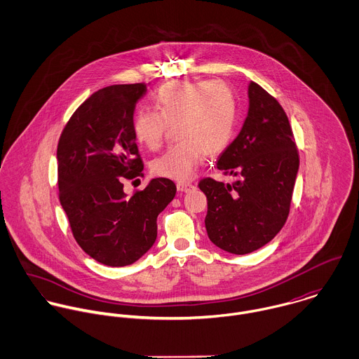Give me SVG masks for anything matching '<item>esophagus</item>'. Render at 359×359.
<instances>
[{
    "label": "esophagus",
    "instance_id": "esophagus-1",
    "mask_svg": "<svg viewBox=\"0 0 359 359\" xmlns=\"http://www.w3.org/2000/svg\"><path fill=\"white\" fill-rule=\"evenodd\" d=\"M177 189L180 192H191V191L195 189V185L189 184V182H178L177 184Z\"/></svg>",
    "mask_w": 359,
    "mask_h": 359
}]
</instances>
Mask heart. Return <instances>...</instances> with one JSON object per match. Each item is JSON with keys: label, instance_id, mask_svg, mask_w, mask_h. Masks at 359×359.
<instances>
[{"label": "heart", "instance_id": "heart-1", "mask_svg": "<svg viewBox=\"0 0 359 359\" xmlns=\"http://www.w3.org/2000/svg\"><path fill=\"white\" fill-rule=\"evenodd\" d=\"M156 110H138L133 131L140 144L157 149L168 127H175L180 141L152 164L154 172L174 181H188L205 154L224 152L236 130L238 102L222 81L175 80L164 84L154 98Z\"/></svg>", "mask_w": 359, "mask_h": 359}]
</instances>
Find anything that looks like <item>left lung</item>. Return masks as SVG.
<instances>
[{"label": "left lung", "instance_id": "obj_1", "mask_svg": "<svg viewBox=\"0 0 359 359\" xmlns=\"http://www.w3.org/2000/svg\"><path fill=\"white\" fill-rule=\"evenodd\" d=\"M238 137L219 154L217 168L233 184L205 178L208 239L232 255H248L271 242L289 215L299 154L289 118L279 102L255 81Z\"/></svg>", "mask_w": 359, "mask_h": 359}]
</instances>
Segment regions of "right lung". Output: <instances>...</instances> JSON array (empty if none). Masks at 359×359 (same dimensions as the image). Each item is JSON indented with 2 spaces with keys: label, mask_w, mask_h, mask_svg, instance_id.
<instances>
[{
  "label": "right lung",
  "mask_w": 359,
  "mask_h": 359,
  "mask_svg": "<svg viewBox=\"0 0 359 359\" xmlns=\"http://www.w3.org/2000/svg\"><path fill=\"white\" fill-rule=\"evenodd\" d=\"M147 84L109 86L94 93L70 117L59 138L57 185L73 236L98 262L126 266L157 238V215L174 199L171 180H151L127 196L123 178L144 168L133 120Z\"/></svg>",
  "instance_id": "obj_1"
}]
</instances>
